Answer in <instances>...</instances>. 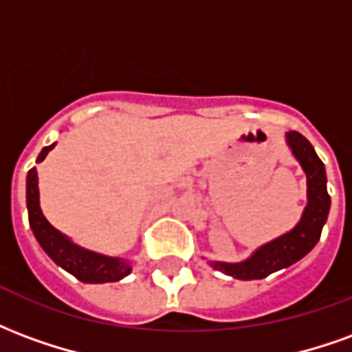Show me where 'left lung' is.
<instances>
[{"mask_svg": "<svg viewBox=\"0 0 352 352\" xmlns=\"http://www.w3.org/2000/svg\"><path fill=\"white\" fill-rule=\"evenodd\" d=\"M287 141L307 175V207L303 211L302 221L288 234L260 247L249 260L239 264L211 262L214 270H221L236 279H264L270 273L279 272L283 267H288L298 260H302L320 239V232L330 211L324 164L320 162L313 145L302 133L288 131Z\"/></svg>", "mask_w": 352, "mask_h": 352, "instance_id": "left-lung-1", "label": "left lung"}]
</instances>
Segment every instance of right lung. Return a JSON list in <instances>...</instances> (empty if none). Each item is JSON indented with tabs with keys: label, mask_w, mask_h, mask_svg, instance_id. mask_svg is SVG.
Listing matches in <instances>:
<instances>
[{
	"label": "right lung",
	"mask_w": 352,
	"mask_h": 352,
	"mask_svg": "<svg viewBox=\"0 0 352 352\" xmlns=\"http://www.w3.org/2000/svg\"><path fill=\"white\" fill-rule=\"evenodd\" d=\"M52 146L54 145L45 146L41 154L37 156V162H41ZM26 199L30 226L34 230L35 239L39 241L43 251L47 252L58 265H62L65 272L75 275L82 283H115L131 272L128 262L77 247L67 237L62 236L54 226H50V222L43 217L41 207H39V188H37L35 168L28 171Z\"/></svg>",
	"instance_id": "right-lung-1"
}]
</instances>
